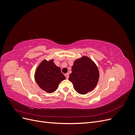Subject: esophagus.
<instances>
[{"instance_id": "obj_1", "label": "esophagus", "mask_w": 135, "mask_h": 135, "mask_svg": "<svg viewBox=\"0 0 135 135\" xmlns=\"http://www.w3.org/2000/svg\"><path fill=\"white\" fill-rule=\"evenodd\" d=\"M65 77L66 78V79H68L69 77V74H68V73H66V74H65Z\"/></svg>"}]
</instances>
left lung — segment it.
I'll list each match as a JSON object with an SVG mask.
<instances>
[{"mask_svg": "<svg viewBox=\"0 0 135 135\" xmlns=\"http://www.w3.org/2000/svg\"><path fill=\"white\" fill-rule=\"evenodd\" d=\"M99 79V69L95 62L87 56H83L74 61L69 78L75 90L81 95L92 91Z\"/></svg>", "mask_w": 135, "mask_h": 135, "instance_id": "8db88e82", "label": "left lung"}]
</instances>
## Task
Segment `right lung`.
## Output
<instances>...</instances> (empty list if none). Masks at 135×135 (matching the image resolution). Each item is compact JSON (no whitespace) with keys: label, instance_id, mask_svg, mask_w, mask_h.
Wrapping results in <instances>:
<instances>
[{"label":"right lung","instance_id":"1","mask_svg":"<svg viewBox=\"0 0 135 135\" xmlns=\"http://www.w3.org/2000/svg\"><path fill=\"white\" fill-rule=\"evenodd\" d=\"M36 83L43 90L52 93L56 90L59 83L66 79L60 68L54 62V60H43L35 73Z\"/></svg>","mask_w":135,"mask_h":135}]
</instances>
